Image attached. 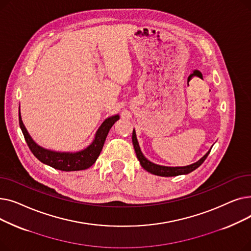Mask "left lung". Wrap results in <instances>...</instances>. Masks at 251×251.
I'll return each instance as SVG.
<instances>
[{
  "mask_svg": "<svg viewBox=\"0 0 251 251\" xmlns=\"http://www.w3.org/2000/svg\"><path fill=\"white\" fill-rule=\"evenodd\" d=\"M132 142H133V147H134V151L136 152V156L137 159L141 165V167L148 171V172L156 175V176H162V177H172V176H178V175H186L191 173L192 171H194L195 169L199 168L203 162L204 160L207 157L210 149L201 160H199L197 162L188 165V166H183V167H168V166H161V165H157L154 164L152 162H151L150 160H148L144 154L142 153L140 147H139V143L136 137V132H135V129H133V132H132Z\"/></svg>",
  "mask_w": 251,
  "mask_h": 251,
  "instance_id": "obj_1",
  "label": "left lung"
}]
</instances>
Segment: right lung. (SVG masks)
Here are the masks:
<instances>
[{
	"label": "right lung",
	"instance_id": "1",
	"mask_svg": "<svg viewBox=\"0 0 251 251\" xmlns=\"http://www.w3.org/2000/svg\"><path fill=\"white\" fill-rule=\"evenodd\" d=\"M119 119H120V116L118 114L105 119L97 130L94 140L85 149L78 151H57L38 146L32 139L27 129L25 128L22 122L19 107V125L24 135L25 141L27 143L31 152L43 164H46L57 170L65 171V172L85 170L94 165L102 150L103 143L105 141V138H107L110 129Z\"/></svg>",
	"mask_w": 251,
	"mask_h": 251
}]
</instances>
